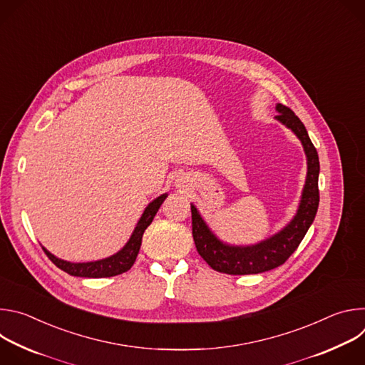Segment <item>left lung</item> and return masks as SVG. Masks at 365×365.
<instances>
[{
    "label": "left lung",
    "mask_w": 365,
    "mask_h": 365,
    "mask_svg": "<svg viewBox=\"0 0 365 365\" xmlns=\"http://www.w3.org/2000/svg\"><path fill=\"white\" fill-rule=\"evenodd\" d=\"M276 111L279 114L274 118L300 140L306 154L307 172L297 211L290 222L274 235L251 245H232L220 240L200 217L197 207L190 203L192 234L196 250L217 272L227 274H258L282 266L296 251L317 217L319 205L318 151L312 144L303 123L290 108L277 103Z\"/></svg>",
    "instance_id": "left-lung-1"
}]
</instances>
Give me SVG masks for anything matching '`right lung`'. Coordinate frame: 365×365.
<instances>
[{"instance_id":"right-lung-1","label":"right lung","mask_w":365,"mask_h":365,"mask_svg":"<svg viewBox=\"0 0 365 365\" xmlns=\"http://www.w3.org/2000/svg\"><path fill=\"white\" fill-rule=\"evenodd\" d=\"M166 197H168V193H163V195L155 197L154 200H151L145 206V210H144L141 218L138 220L127 244L118 252H115L107 258H101V259H96V262H88V263H72V262H66V259L58 258L56 255L47 251L43 245H41V248L47 254V257L51 259V263L71 276L96 279V277H113V276L125 273L127 270L131 269V266L135 262L137 254L141 247V238H143L145 228L151 224L153 218L155 217V214H158L159 207L162 206V203L165 202Z\"/></svg>"}]
</instances>
